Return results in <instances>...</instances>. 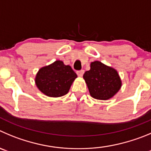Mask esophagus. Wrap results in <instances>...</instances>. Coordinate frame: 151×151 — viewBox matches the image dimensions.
I'll list each match as a JSON object with an SVG mask.
<instances>
[{
	"instance_id": "obj_1",
	"label": "esophagus",
	"mask_w": 151,
	"mask_h": 151,
	"mask_svg": "<svg viewBox=\"0 0 151 151\" xmlns=\"http://www.w3.org/2000/svg\"><path fill=\"white\" fill-rule=\"evenodd\" d=\"M84 74V70H80V71H77V74L79 76V77H82Z\"/></svg>"
}]
</instances>
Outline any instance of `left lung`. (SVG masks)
I'll use <instances>...</instances> for the list:
<instances>
[{"label": "left lung", "instance_id": "1", "mask_svg": "<svg viewBox=\"0 0 151 151\" xmlns=\"http://www.w3.org/2000/svg\"><path fill=\"white\" fill-rule=\"evenodd\" d=\"M83 79L93 98L106 101L118 93L122 86L118 71L113 68L95 61L90 64V70L86 71Z\"/></svg>", "mask_w": 151, "mask_h": 151}]
</instances>
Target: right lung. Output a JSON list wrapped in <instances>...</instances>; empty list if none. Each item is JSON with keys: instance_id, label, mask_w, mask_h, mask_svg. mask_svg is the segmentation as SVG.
I'll return each instance as SVG.
<instances>
[{"instance_id": "right-lung-1", "label": "right lung", "mask_w": 151, "mask_h": 151, "mask_svg": "<svg viewBox=\"0 0 151 151\" xmlns=\"http://www.w3.org/2000/svg\"><path fill=\"white\" fill-rule=\"evenodd\" d=\"M77 75L70 65L61 60L41 68L35 77V83L40 91L48 97L59 98L68 92Z\"/></svg>"}]
</instances>
